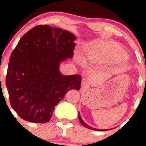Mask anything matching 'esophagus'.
Segmentation results:
<instances>
[{"label": "esophagus", "mask_w": 146, "mask_h": 146, "mask_svg": "<svg viewBox=\"0 0 146 146\" xmlns=\"http://www.w3.org/2000/svg\"><path fill=\"white\" fill-rule=\"evenodd\" d=\"M81 87H82V90L87 89V88H88V87H89V83H88V82L86 80H83L82 81Z\"/></svg>", "instance_id": "esophagus-1"}]
</instances>
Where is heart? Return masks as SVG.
<instances>
[{
	"mask_svg": "<svg viewBox=\"0 0 146 146\" xmlns=\"http://www.w3.org/2000/svg\"><path fill=\"white\" fill-rule=\"evenodd\" d=\"M86 56L90 64L96 66L123 62L126 52L123 47L114 41L98 39L88 46ZM123 66L122 68H123Z\"/></svg>",
	"mask_w": 146,
	"mask_h": 146,
	"instance_id": "b5f03b06",
	"label": "heart"
}]
</instances>
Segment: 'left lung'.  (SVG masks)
<instances>
[{"mask_svg":"<svg viewBox=\"0 0 146 146\" xmlns=\"http://www.w3.org/2000/svg\"><path fill=\"white\" fill-rule=\"evenodd\" d=\"M78 118H79V121H80V122L81 123V124L83 126H85V127L88 128V129H92V130H95V131H106V130H108V129H95V128H92L91 127V126H88V124H86V123H85V122L82 121V119H81V117H80V114H79V116H78Z\"/></svg>","mask_w":146,"mask_h":146,"instance_id":"8db88e82","label":"left lung"}]
</instances>
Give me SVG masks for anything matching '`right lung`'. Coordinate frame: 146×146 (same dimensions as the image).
Returning <instances> with one entry per match:
<instances>
[{
  "mask_svg": "<svg viewBox=\"0 0 146 146\" xmlns=\"http://www.w3.org/2000/svg\"><path fill=\"white\" fill-rule=\"evenodd\" d=\"M76 37L68 31L38 25L25 34L12 52L7 89L12 108L24 120L46 123L68 90H80V75L63 76L60 63L73 56Z\"/></svg>",
  "mask_w": 146,
  "mask_h": 146,
  "instance_id": "1",
  "label": "right lung"
}]
</instances>
